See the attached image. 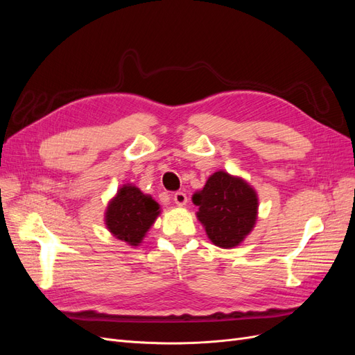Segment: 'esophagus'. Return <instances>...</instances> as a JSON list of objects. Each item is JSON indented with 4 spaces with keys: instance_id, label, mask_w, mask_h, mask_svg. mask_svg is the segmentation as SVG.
I'll return each mask as SVG.
<instances>
[{
    "instance_id": "1",
    "label": "esophagus",
    "mask_w": 355,
    "mask_h": 355,
    "mask_svg": "<svg viewBox=\"0 0 355 355\" xmlns=\"http://www.w3.org/2000/svg\"><path fill=\"white\" fill-rule=\"evenodd\" d=\"M187 194L185 192H182V191H178V192H175V196H173V201L178 204V206H185L187 204Z\"/></svg>"
}]
</instances>
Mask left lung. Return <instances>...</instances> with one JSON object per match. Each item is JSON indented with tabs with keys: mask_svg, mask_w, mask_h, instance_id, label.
<instances>
[{
	"mask_svg": "<svg viewBox=\"0 0 355 355\" xmlns=\"http://www.w3.org/2000/svg\"><path fill=\"white\" fill-rule=\"evenodd\" d=\"M197 216L213 244L223 249L239 245L257 216V197L249 184L225 171H216L192 197Z\"/></svg>",
	"mask_w": 355,
	"mask_h": 355,
	"instance_id": "obj_1",
	"label": "left lung"
}]
</instances>
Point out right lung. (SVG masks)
I'll return each instance as SVG.
<instances>
[{"mask_svg":"<svg viewBox=\"0 0 355 355\" xmlns=\"http://www.w3.org/2000/svg\"><path fill=\"white\" fill-rule=\"evenodd\" d=\"M159 213L158 204L136 187L124 185L106 210V227L118 240L137 245Z\"/></svg>","mask_w":355,"mask_h":355,"instance_id":"1","label":"right lung"}]
</instances>
